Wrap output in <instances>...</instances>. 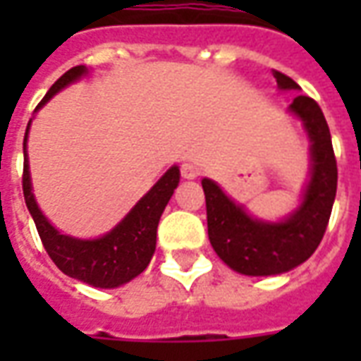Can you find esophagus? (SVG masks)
<instances>
[{"instance_id": "obj_1", "label": "esophagus", "mask_w": 361, "mask_h": 361, "mask_svg": "<svg viewBox=\"0 0 361 361\" xmlns=\"http://www.w3.org/2000/svg\"><path fill=\"white\" fill-rule=\"evenodd\" d=\"M180 170H181V176H183L185 180H195L197 176H199V168H197L193 162H183Z\"/></svg>"}]
</instances>
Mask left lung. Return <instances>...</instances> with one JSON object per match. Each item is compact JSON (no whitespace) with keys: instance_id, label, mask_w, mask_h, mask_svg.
I'll return each instance as SVG.
<instances>
[{"instance_id":"8db88e82","label":"left lung","mask_w":361,"mask_h":361,"mask_svg":"<svg viewBox=\"0 0 361 361\" xmlns=\"http://www.w3.org/2000/svg\"><path fill=\"white\" fill-rule=\"evenodd\" d=\"M279 89L298 90L288 75L272 71ZM290 111L303 121L311 141V178L302 204L282 222L251 219L212 180L204 178L209 240L224 263L247 276H269L292 271L313 255L325 235L336 195V158L331 131L319 104L310 96H295Z\"/></svg>"}]
</instances>
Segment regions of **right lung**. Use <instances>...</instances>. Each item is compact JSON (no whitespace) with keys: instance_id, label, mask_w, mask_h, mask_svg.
I'll return each mask as SVG.
<instances>
[{"instance_id":"add662e5","label":"right lung","mask_w":361,"mask_h":361,"mask_svg":"<svg viewBox=\"0 0 361 361\" xmlns=\"http://www.w3.org/2000/svg\"><path fill=\"white\" fill-rule=\"evenodd\" d=\"M85 73L87 67L77 66L61 75L36 106V110H40L56 92L67 87L69 82H75ZM28 127L23 142V152H25L23 193H25L28 212L35 220L38 235L42 240L44 250L50 255L51 261L67 276L81 280L94 288L121 286L135 276H139L147 269L152 253L157 250L158 220L162 216L173 189L180 183V168L172 166L111 232L98 240H77L71 235L59 234L36 204L32 185H30V172H28Z\"/></svg>"}]
</instances>
